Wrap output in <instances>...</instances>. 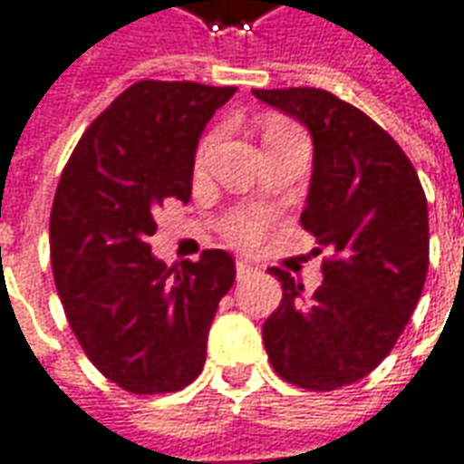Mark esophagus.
I'll use <instances>...</instances> for the list:
<instances>
[{
    "instance_id": "1",
    "label": "esophagus",
    "mask_w": 464,
    "mask_h": 464,
    "mask_svg": "<svg viewBox=\"0 0 464 464\" xmlns=\"http://www.w3.org/2000/svg\"><path fill=\"white\" fill-rule=\"evenodd\" d=\"M250 273H252V265L237 260V277H239V280H242V277H247Z\"/></svg>"
}]
</instances>
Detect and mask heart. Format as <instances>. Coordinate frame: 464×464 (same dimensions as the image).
<instances>
[{
    "label": "heart",
    "instance_id": "1",
    "mask_svg": "<svg viewBox=\"0 0 464 464\" xmlns=\"http://www.w3.org/2000/svg\"><path fill=\"white\" fill-rule=\"evenodd\" d=\"M283 129H290L287 123L283 121H273V123H267V129H265L263 139L265 136H273L277 130ZM214 143V136L209 139H204V143L199 146V161L209 153ZM265 227H267V219H265L263 212H255V209H242V212H235L232 217H227L225 225H222V232H225V237L229 242H235L239 247H255L260 237H263Z\"/></svg>",
    "mask_w": 464,
    "mask_h": 464
}]
</instances>
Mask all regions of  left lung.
I'll list each match as a JSON object with an SVG mask.
<instances>
[{
  "label": "left lung",
  "mask_w": 464,
  "mask_h": 464,
  "mask_svg": "<svg viewBox=\"0 0 464 464\" xmlns=\"http://www.w3.org/2000/svg\"><path fill=\"white\" fill-rule=\"evenodd\" d=\"M252 92L311 130L313 174L300 225L334 250L313 295L270 267L283 300L263 325L265 351L290 384L334 392L389 356L420 303L430 267L427 197L397 140L334 92Z\"/></svg>",
  "instance_id": "8db88e82"
}]
</instances>
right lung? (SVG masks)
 Instances as JSON below:
<instances>
[{"instance_id": "right-lung-1", "label": "right lung", "mask_w": 464, "mask_h": 464, "mask_svg": "<svg viewBox=\"0 0 464 464\" xmlns=\"http://www.w3.org/2000/svg\"><path fill=\"white\" fill-rule=\"evenodd\" d=\"M235 91L140 80L88 126L57 184V295L92 366L130 394H169L199 376L214 313L235 283L229 252L204 250L177 270L149 245L156 209L189 201L204 126Z\"/></svg>"}]
</instances>
